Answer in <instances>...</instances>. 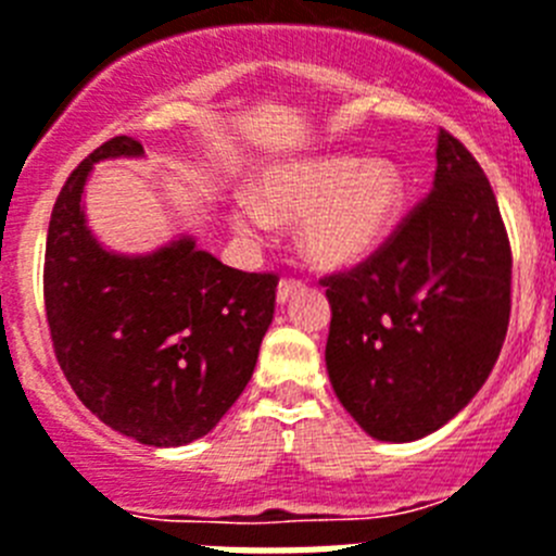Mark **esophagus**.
I'll return each instance as SVG.
<instances>
[{
	"label": "esophagus",
	"mask_w": 556,
	"mask_h": 556,
	"mask_svg": "<svg viewBox=\"0 0 556 556\" xmlns=\"http://www.w3.org/2000/svg\"><path fill=\"white\" fill-rule=\"evenodd\" d=\"M296 291H302V279H282V282L277 285L279 305H285V302H288V299H291Z\"/></svg>",
	"instance_id": "1"
}]
</instances>
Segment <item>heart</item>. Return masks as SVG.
I'll list each match as a JSON object with an SVG mask.
<instances>
[{"mask_svg":"<svg viewBox=\"0 0 556 556\" xmlns=\"http://www.w3.org/2000/svg\"><path fill=\"white\" fill-rule=\"evenodd\" d=\"M403 176L392 162L318 156L279 164L257 181V198L235 192L226 215L231 229L257 243L271 218L298 220L299 251L321 268L366 260L392 235L403 206Z\"/></svg>","mask_w":556,"mask_h":556,"instance_id":"1","label":"heart"}]
</instances>
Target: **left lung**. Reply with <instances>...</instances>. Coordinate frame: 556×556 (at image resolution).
<instances>
[{"label":"left lung","instance_id":"8db88e82","mask_svg":"<svg viewBox=\"0 0 556 556\" xmlns=\"http://www.w3.org/2000/svg\"><path fill=\"white\" fill-rule=\"evenodd\" d=\"M327 375L380 442H414L490 378L511 311L498 201L465 144L439 131L431 192L369 260L332 274Z\"/></svg>","mask_w":556,"mask_h":556}]
</instances>
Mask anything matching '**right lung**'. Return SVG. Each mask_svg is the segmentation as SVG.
Here are the masks:
<instances>
[{
	"mask_svg": "<svg viewBox=\"0 0 556 556\" xmlns=\"http://www.w3.org/2000/svg\"><path fill=\"white\" fill-rule=\"evenodd\" d=\"M142 153L114 137L66 178L47 231L45 307L80 403L142 445L178 447L243 394L279 279L229 268L190 235L137 257L103 249L86 226V178L94 162Z\"/></svg>",
	"mask_w": 556,
	"mask_h": 556,
	"instance_id": "right-lung-1",
	"label": "right lung"
}]
</instances>
